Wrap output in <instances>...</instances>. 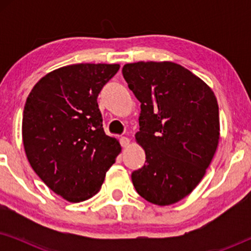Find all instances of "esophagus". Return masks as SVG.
<instances>
[{"mask_svg":"<svg viewBox=\"0 0 251 251\" xmlns=\"http://www.w3.org/2000/svg\"><path fill=\"white\" fill-rule=\"evenodd\" d=\"M120 144H121L123 149H126V147L130 145V139L126 138V137H121V138H120Z\"/></svg>","mask_w":251,"mask_h":251,"instance_id":"esophagus-1","label":"esophagus"}]
</instances>
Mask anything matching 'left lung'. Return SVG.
I'll list each match as a JSON object with an SVG mask.
<instances>
[{"instance_id":"8db88e82","label":"left lung","mask_w":251,"mask_h":251,"mask_svg":"<svg viewBox=\"0 0 251 251\" xmlns=\"http://www.w3.org/2000/svg\"><path fill=\"white\" fill-rule=\"evenodd\" d=\"M122 74L142 109L135 137L146 161L132 173L133 186L151 203H176L198 186L217 150V99L200 77L171 61L126 64Z\"/></svg>"}]
</instances>
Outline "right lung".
Returning <instances> with one entry per match:
<instances>
[{"label": "right lung", "mask_w": 251, "mask_h": 251, "mask_svg": "<svg viewBox=\"0 0 251 251\" xmlns=\"http://www.w3.org/2000/svg\"><path fill=\"white\" fill-rule=\"evenodd\" d=\"M119 64H75L43 76L27 97L24 149L43 183L70 202L97 194L121 145L105 133L97 97Z\"/></svg>", "instance_id": "add662e5"}]
</instances>
